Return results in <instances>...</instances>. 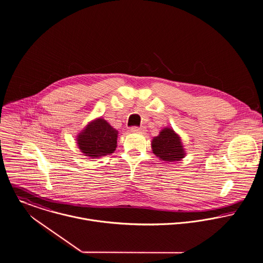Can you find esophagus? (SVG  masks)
I'll list each match as a JSON object with an SVG mask.
<instances>
[{
	"mask_svg": "<svg viewBox=\"0 0 263 263\" xmlns=\"http://www.w3.org/2000/svg\"><path fill=\"white\" fill-rule=\"evenodd\" d=\"M144 130L145 129L143 127H138V126H133L130 128V132H133V133H143Z\"/></svg>",
	"mask_w": 263,
	"mask_h": 263,
	"instance_id": "1",
	"label": "esophagus"
}]
</instances>
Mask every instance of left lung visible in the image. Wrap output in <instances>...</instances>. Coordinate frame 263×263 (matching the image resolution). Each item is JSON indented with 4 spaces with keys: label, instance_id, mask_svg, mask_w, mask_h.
<instances>
[{
    "label": "left lung",
    "instance_id": "8db88e82",
    "mask_svg": "<svg viewBox=\"0 0 263 263\" xmlns=\"http://www.w3.org/2000/svg\"><path fill=\"white\" fill-rule=\"evenodd\" d=\"M151 144L153 153L163 161H179L185 155L179 136L171 127L163 128Z\"/></svg>",
    "mask_w": 263,
    "mask_h": 263
}]
</instances>
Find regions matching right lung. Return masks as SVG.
I'll use <instances>...</instances> for the list:
<instances>
[{"label":"right lung","instance_id":"right-lung-1","mask_svg":"<svg viewBox=\"0 0 263 263\" xmlns=\"http://www.w3.org/2000/svg\"><path fill=\"white\" fill-rule=\"evenodd\" d=\"M118 132L105 119L97 118L89 122L78 136L81 151L90 158H100L112 154L117 147Z\"/></svg>","mask_w":263,"mask_h":263}]
</instances>
